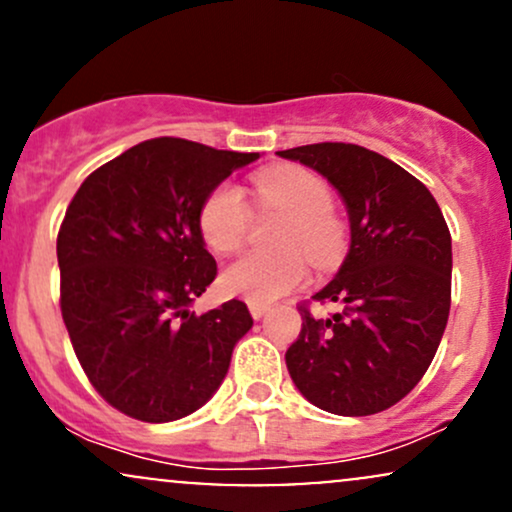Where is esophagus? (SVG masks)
<instances>
[{
  "label": "esophagus",
  "mask_w": 512,
  "mask_h": 512,
  "mask_svg": "<svg viewBox=\"0 0 512 512\" xmlns=\"http://www.w3.org/2000/svg\"><path fill=\"white\" fill-rule=\"evenodd\" d=\"M248 308H250V315L255 317V320H260V317H264V313L269 310V305L267 303H248Z\"/></svg>",
  "instance_id": "obj_1"
}]
</instances>
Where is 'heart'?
<instances>
[{
  "label": "heart",
  "instance_id": "1",
  "mask_svg": "<svg viewBox=\"0 0 512 512\" xmlns=\"http://www.w3.org/2000/svg\"><path fill=\"white\" fill-rule=\"evenodd\" d=\"M262 209H276L289 216L281 236L286 252L276 257L245 255L221 272L226 296L250 303H269L301 289L310 276V262L327 267L342 250V226L332 214V190L313 170L281 166L264 170L252 185ZM250 226V209L236 185L216 187L199 209V231L216 255H231L243 248Z\"/></svg>",
  "mask_w": 512,
  "mask_h": 512
}]
</instances>
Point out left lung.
Returning <instances> with one entry per match:
<instances>
[{"label":"left lung","instance_id":"8db88e82","mask_svg":"<svg viewBox=\"0 0 512 512\" xmlns=\"http://www.w3.org/2000/svg\"><path fill=\"white\" fill-rule=\"evenodd\" d=\"M320 173L349 214V252L315 301L344 305L303 327L286 351L293 385L339 416L390 409L424 378L450 315L452 240L424 182L356 144L279 151Z\"/></svg>","mask_w":512,"mask_h":512}]
</instances>
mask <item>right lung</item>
Segmentation results:
<instances>
[{"label":"right lung","instance_id":"1","mask_svg":"<svg viewBox=\"0 0 512 512\" xmlns=\"http://www.w3.org/2000/svg\"><path fill=\"white\" fill-rule=\"evenodd\" d=\"M257 158L149 139L93 170L69 204L57 236L64 325L88 380L122 414L178 421L226 378L252 317L236 298L190 310L216 276L199 209Z\"/></svg>","mask_w":512,"mask_h":512}]
</instances>
